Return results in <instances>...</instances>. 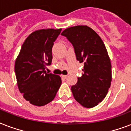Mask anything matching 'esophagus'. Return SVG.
Here are the masks:
<instances>
[{"label":"esophagus","mask_w":131,"mask_h":131,"mask_svg":"<svg viewBox=\"0 0 131 131\" xmlns=\"http://www.w3.org/2000/svg\"><path fill=\"white\" fill-rule=\"evenodd\" d=\"M61 77H62V78H63L64 79H66L67 77H68V75H62Z\"/></svg>","instance_id":"esophagus-1"}]
</instances>
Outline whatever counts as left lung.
<instances>
[{
	"mask_svg": "<svg viewBox=\"0 0 131 131\" xmlns=\"http://www.w3.org/2000/svg\"><path fill=\"white\" fill-rule=\"evenodd\" d=\"M72 44L77 59L84 63L81 77L71 87L74 98L82 106L92 108L102 102L111 82V65L100 36L88 26L70 27L63 31Z\"/></svg>",
	"mask_w": 131,
	"mask_h": 131,
	"instance_id": "obj_1",
	"label": "left lung"
}]
</instances>
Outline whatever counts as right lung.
<instances>
[{
  "instance_id": "obj_1",
  "label": "right lung",
  "mask_w": 131,
  "mask_h": 131,
  "mask_svg": "<svg viewBox=\"0 0 131 131\" xmlns=\"http://www.w3.org/2000/svg\"><path fill=\"white\" fill-rule=\"evenodd\" d=\"M61 29H41L29 35L15 63L18 89L24 98L35 106L53 100L61 84L58 75L45 70L52 59V48Z\"/></svg>"
}]
</instances>
